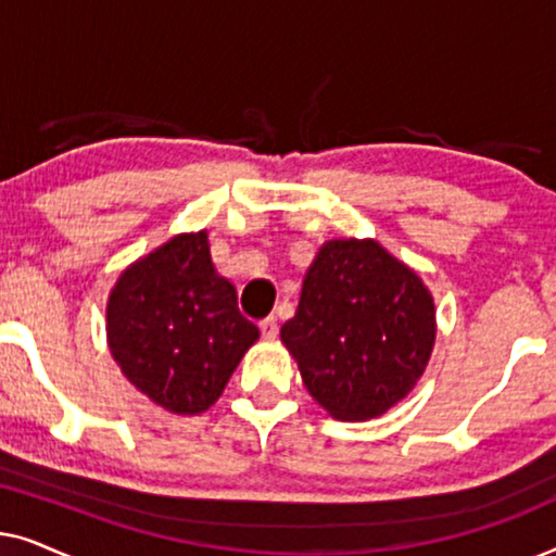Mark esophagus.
Masks as SVG:
<instances>
[{"mask_svg": "<svg viewBox=\"0 0 556 556\" xmlns=\"http://www.w3.org/2000/svg\"><path fill=\"white\" fill-rule=\"evenodd\" d=\"M261 333H263V339H276L278 337V318L276 316L263 318Z\"/></svg>", "mask_w": 556, "mask_h": 556, "instance_id": "obj_1", "label": "esophagus"}]
</instances>
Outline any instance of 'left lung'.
Instances as JSON below:
<instances>
[{
  "label": "left lung",
  "mask_w": 556,
  "mask_h": 556,
  "mask_svg": "<svg viewBox=\"0 0 556 556\" xmlns=\"http://www.w3.org/2000/svg\"><path fill=\"white\" fill-rule=\"evenodd\" d=\"M280 339L337 420H369L413 390L435 341L422 280L375 240H331L303 280Z\"/></svg>",
  "instance_id": "1"
}]
</instances>
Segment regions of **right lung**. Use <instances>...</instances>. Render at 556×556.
Returning <instances> with one entry per match:
<instances>
[{"label":"right lung","instance_id":"obj_1","mask_svg":"<svg viewBox=\"0 0 556 556\" xmlns=\"http://www.w3.org/2000/svg\"><path fill=\"white\" fill-rule=\"evenodd\" d=\"M261 331L210 261L207 235H179L134 263L109 301V346L131 384L177 415L204 413Z\"/></svg>","mask_w":556,"mask_h":556}]
</instances>
